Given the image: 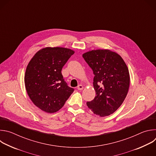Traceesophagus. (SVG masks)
Segmentation results:
<instances>
[{"mask_svg": "<svg viewBox=\"0 0 156 156\" xmlns=\"http://www.w3.org/2000/svg\"><path fill=\"white\" fill-rule=\"evenodd\" d=\"M77 89H78V90H82L83 89V86L81 84H80V85H78V86Z\"/></svg>", "mask_w": 156, "mask_h": 156, "instance_id": "34e87169", "label": "esophagus"}]
</instances>
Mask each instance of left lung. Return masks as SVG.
I'll list each match as a JSON object with an SVG mask.
<instances>
[{
    "label": "left lung",
    "mask_w": 156,
    "mask_h": 156,
    "mask_svg": "<svg viewBox=\"0 0 156 156\" xmlns=\"http://www.w3.org/2000/svg\"><path fill=\"white\" fill-rule=\"evenodd\" d=\"M83 57L94 75V99L88 108L100 117L113 114L124 101L129 86V73L122 57L108 49L88 51Z\"/></svg>",
    "instance_id": "obj_1"
}]
</instances>
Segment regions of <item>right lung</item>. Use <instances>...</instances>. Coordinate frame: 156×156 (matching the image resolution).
Instances as JSON below:
<instances>
[{
	"label": "right lung",
	"instance_id": "1",
	"mask_svg": "<svg viewBox=\"0 0 156 156\" xmlns=\"http://www.w3.org/2000/svg\"><path fill=\"white\" fill-rule=\"evenodd\" d=\"M74 53L68 48L48 47L37 51L30 61L25 75L26 90L33 104L44 112H57L74 91L61 73Z\"/></svg>",
	"mask_w": 156,
	"mask_h": 156
}]
</instances>
